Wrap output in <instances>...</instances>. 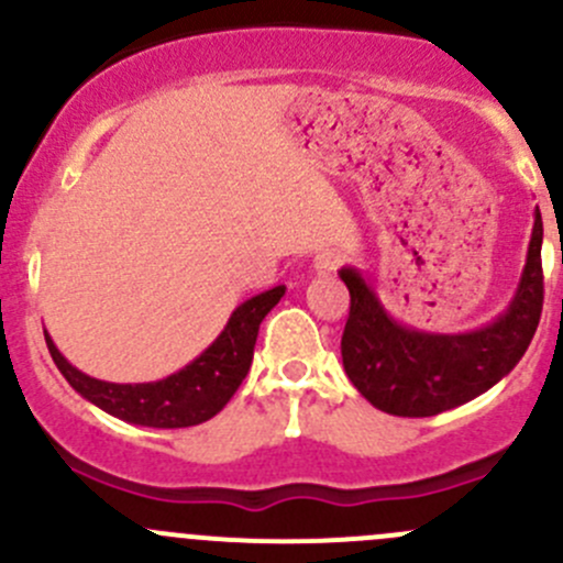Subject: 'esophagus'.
I'll return each instance as SVG.
<instances>
[{
	"instance_id": "obj_1",
	"label": "esophagus",
	"mask_w": 563,
	"mask_h": 563,
	"mask_svg": "<svg viewBox=\"0 0 563 563\" xmlns=\"http://www.w3.org/2000/svg\"><path fill=\"white\" fill-rule=\"evenodd\" d=\"M340 255L332 253V250H323V253H318L313 258V269L318 272V275H332V272L340 269Z\"/></svg>"
}]
</instances>
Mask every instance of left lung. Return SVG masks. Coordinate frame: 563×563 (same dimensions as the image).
<instances>
[{
	"label": "left lung",
	"mask_w": 563,
	"mask_h": 563,
	"mask_svg": "<svg viewBox=\"0 0 563 563\" xmlns=\"http://www.w3.org/2000/svg\"><path fill=\"white\" fill-rule=\"evenodd\" d=\"M351 294L343 367L378 411L433 417L496 387L526 354L542 316V214L533 209L531 242L512 302L485 327L424 332L391 318L376 288L354 266L338 272Z\"/></svg>",
	"instance_id": "1"
}]
</instances>
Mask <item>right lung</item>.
<instances>
[{
	"instance_id": "1",
	"label": "right lung",
	"mask_w": 563,
	"mask_h": 563,
	"mask_svg": "<svg viewBox=\"0 0 563 563\" xmlns=\"http://www.w3.org/2000/svg\"><path fill=\"white\" fill-rule=\"evenodd\" d=\"M283 294H286V286H275L269 291L245 299L231 313L229 323L212 340L209 349H203L196 360L187 362L181 371L161 378V382H100V378L87 376L76 365H70L56 349L51 334L43 329L45 345H48L51 360L67 378V384L84 400L103 408L111 417L130 424H141V428H190V424H201L218 411H223L225 402L245 382L261 321L280 302Z\"/></svg>"
}]
</instances>
